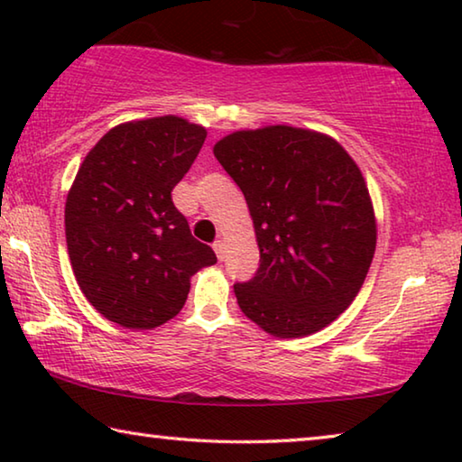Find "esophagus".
<instances>
[{
    "mask_svg": "<svg viewBox=\"0 0 462 462\" xmlns=\"http://www.w3.org/2000/svg\"><path fill=\"white\" fill-rule=\"evenodd\" d=\"M212 246H214V250H216L217 259H220V261H224V259H226V248H224V242H222V240H216Z\"/></svg>",
    "mask_w": 462,
    "mask_h": 462,
    "instance_id": "obj_1",
    "label": "esophagus"
}]
</instances>
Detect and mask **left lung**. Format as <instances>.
I'll list each match as a JSON object with an SVG mask.
<instances>
[{
  "mask_svg": "<svg viewBox=\"0 0 462 462\" xmlns=\"http://www.w3.org/2000/svg\"><path fill=\"white\" fill-rule=\"evenodd\" d=\"M253 216L261 261L234 283L238 306L279 338L334 322L363 287L377 230L361 171L318 132L240 130L214 146Z\"/></svg>",
  "mask_w": 462,
  "mask_h": 462,
  "instance_id": "obj_1",
  "label": "left lung"
}]
</instances>
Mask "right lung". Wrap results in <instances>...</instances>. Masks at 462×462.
I'll list each match as a JSON object with an SVG mask.
<instances>
[{
    "instance_id": "1",
    "label": "right lung",
    "mask_w": 462,
    "mask_h": 462,
    "mask_svg": "<svg viewBox=\"0 0 462 462\" xmlns=\"http://www.w3.org/2000/svg\"><path fill=\"white\" fill-rule=\"evenodd\" d=\"M206 128L177 116L120 124L85 156L65 206L81 291L112 322L148 330L185 306L189 277L216 264L171 198Z\"/></svg>"
}]
</instances>
